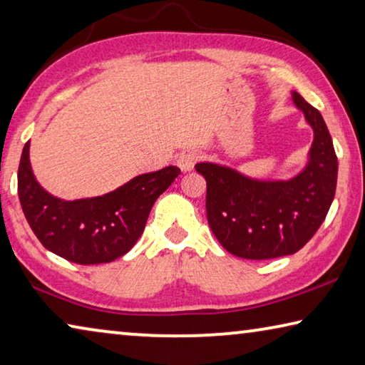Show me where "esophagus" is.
<instances>
[{"mask_svg": "<svg viewBox=\"0 0 365 365\" xmlns=\"http://www.w3.org/2000/svg\"><path fill=\"white\" fill-rule=\"evenodd\" d=\"M196 160H198V155L195 153H182L177 159V165L180 167L182 172H190L193 170Z\"/></svg>", "mask_w": 365, "mask_h": 365, "instance_id": "esophagus-1", "label": "esophagus"}]
</instances>
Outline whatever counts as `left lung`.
<instances>
[{
	"mask_svg": "<svg viewBox=\"0 0 365 365\" xmlns=\"http://www.w3.org/2000/svg\"><path fill=\"white\" fill-rule=\"evenodd\" d=\"M292 102L314 131L307 164L287 180H262L229 165L200 162L207 224L225 250L247 259L299 252L325 221L336 192L338 159L322 113L299 92Z\"/></svg>",
	"mask_w": 365,
	"mask_h": 365,
	"instance_id": "obj_1",
	"label": "left lung"
}]
</instances>
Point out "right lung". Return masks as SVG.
Returning a JSON list of instances; mask_svg holds the SVG:
<instances>
[{
	"label": "right lung",
	"mask_w": 365,
	"mask_h": 365,
	"mask_svg": "<svg viewBox=\"0 0 365 365\" xmlns=\"http://www.w3.org/2000/svg\"><path fill=\"white\" fill-rule=\"evenodd\" d=\"M22 149L17 193L29 225L47 250L78 264L110 263L128 253L140 239L155 200L180 175L178 167L131 178L113 192L65 201L37 182Z\"/></svg>",
	"instance_id": "right-lung-1"
}]
</instances>
